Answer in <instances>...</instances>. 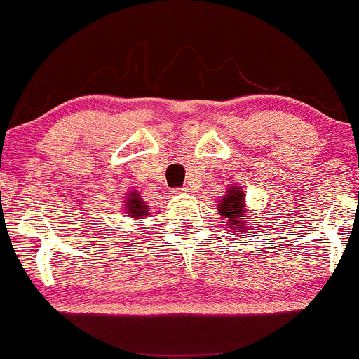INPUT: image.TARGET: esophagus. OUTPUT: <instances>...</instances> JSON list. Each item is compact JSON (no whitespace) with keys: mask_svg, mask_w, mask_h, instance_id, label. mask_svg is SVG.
Returning a JSON list of instances; mask_svg holds the SVG:
<instances>
[{"mask_svg":"<svg viewBox=\"0 0 359 359\" xmlns=\"http://www.w3.org/2000/svg\"><path fill=\"white\" fill-rule=\"evenodd\" d=\"M174 194L175 195H187V194H190V189L189 187H184V189H175Z\"/></svg>","mask_w":359,"mask_h":359,"instance_id":"34e87169","label":"esophagus"}]
</instances>
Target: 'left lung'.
<instances>
[{"mask_svg":"<svg viewBox=\"0 0 359 359\" xmlns=\"http://www.w3.org/2000/svg\"><path fill=\"white\" fill-rule=\"evenodd\" d=\"M218 211L221 219H224L226 226H228L229 232L234 234H242L247 232V223H252L250 218H247L249 208L245 205V194L239 185H229L228 191L224 196L218 200Z\"/></svg>","mask_w":359,"mask_h":359,"instance_id":"left-lung-1","label":"left lung"}]
</instances>
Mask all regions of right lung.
Wrapping results in <instances>:
<instances>
[{
	"mask_svg": "<svg viewBox=\"0 0 359 359\" xmlns=\"http://www.w3.org/2000/svg\"><path fill=\"white\" fill-rule=\"evenodd\" d=\"M122 203H123V213L127 218L144 219V216H148L151 213L149 206L144 203V200L141 198L136 190H131L128 194H125V200Z\"/></svg>",
	"mask_w": 359,
	"mask_h": 359,
	"instance_id": "obj_1",
	"label": "right lung"
}]
</instances>
